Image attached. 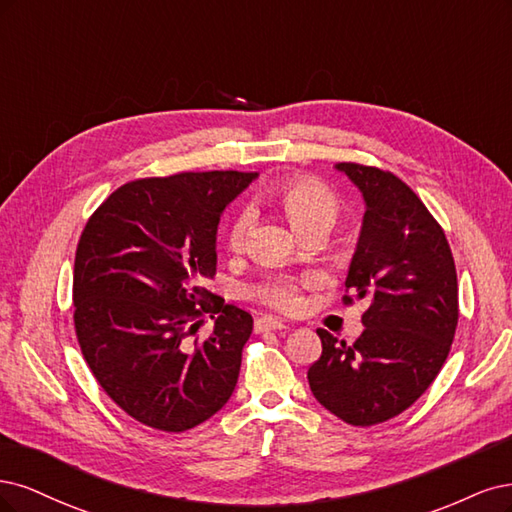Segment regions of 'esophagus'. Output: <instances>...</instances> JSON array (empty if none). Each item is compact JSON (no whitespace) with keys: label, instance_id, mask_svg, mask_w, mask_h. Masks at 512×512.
Here are the masks:
<instances>
[{"label":"esophagus","instance_id":"esophagus-1","mask_svg":"<svg viewBox=\"0 0 512 512\" xmlns=\"http://www.w3.org/2000/svg\"><path fill=\"white\" fill-rule=\"evenodd\" d=\"M289 325L285 321H278L274 317H259L255 321V329L259 332H278V329H287Z\"/></svg>","mask_w":512,"mask_h":512}]
</instances>
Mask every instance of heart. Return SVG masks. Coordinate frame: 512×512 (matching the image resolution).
<instances>
[{"label": "heart", "instance_id": "1", "mask_svg": "<svg viewBox=\"0 0 512 512\" xmlns=\"http://www.w3.org/2000/svg\"><path fill=\"white\" fill-rule=\"evenodd\" d=\"M276 200L283 206L287 219L300 234L310 229L325 227L329 229L338 217V197L325 183L310 176H291L276 187ZM253 225V210L249 206L240 208L227 229L229 249H242L249 238ZM302 285L295 280H276L270 285H261L255 289V295L278 310L293 312L302 304L300 298Z\"/></svg>", "mask_w": 512, "mask_h": 512}]
</instances>
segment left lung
Wrapping results in <instances>:
<instances>
[{"mask_svg":"<svg viewBox=\"0 0 512 512\" xmlns=\"http://www.w3.org/2000/svg\"><path fill=\"white\" fill-rule=\"evenodd\" d=\"M366 200L364 225L342 302L368 300L353 342L317 329L321 357L308 368L312 395L349 425L398 417L434 383L459 319L457 272L440 223L395 174L344 161L336 166Z\"/></svg>","mask_w":512,"mask_h":512,"instance_id":"1","label":"left lung"}]
</instances>
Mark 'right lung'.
I'll return each instance as SVG.
<instances>
[{
	"mask_svg": "<svg viewBox=\"0 0 512 512\" xmlns=\"http://www.w3.org/2000/svg\"><path fill=\"white\" fill-rule=\"evenodd\" d=\"M257 172L138 178L97 208L74 259V329L108 398L159 432H187L232 398L249 312L204 283L217 274L223 208ZM218 317L208 339L203 317Z\"/></svg>",
	"mask_w": 512,
	"mask_h": 512,
	"instance_id": "obj_1",
	"label": "right lung"
}]
</instances>
